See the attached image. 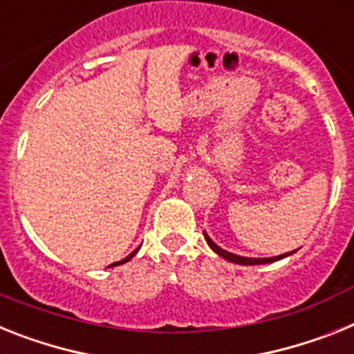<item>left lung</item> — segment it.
Masks as SVG:
<instances>
[{"label": "left lung", "instance_id": "8db88e82", "mask_svg": "<svg viewBox=\"0 0 354 354\" xmlns=\"http://www.w3.org/2000/svg\"><path fill=\"white\" fill-rule=\"evenodd\" d=\"M205 239H207V243H209V246L212 248L216 254L219 255V257H223V259H227L228 263H236V264H245V266H250V264H268V263H275V261H281L284 259V257H288V255H292L293 252H286V254H281V255H275V257H243V255H237V254H232V252H227L223 250L221 246H218L216 243L212 241L209 237V234L203 232Z\"/></svg>", "mask_w": 354, "mask_h": 354}]
</instances>
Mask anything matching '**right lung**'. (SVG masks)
<instances>
[{
    "mask_svg": "<svg viewBox=\"0 0 354 354\" xmlns=\"http://www.w3.org/2000/svg\"><path fill=\"white\" fill-rule=\"evenodd\" d=\"M138 250H140V246H138V248H136V250H133V252H131V254L127 255L126 259H122V261H117V263H113V264H109L108 268H111V266H118V264H124V263H127V261H131V259H133V257H135V254H136V252H138Z\"/></svg>",
    "mask_w": 354,
    "mask_h": 354,
    "instance_id": "obj_1",
    "label": "right lung"
}]
</instances>
